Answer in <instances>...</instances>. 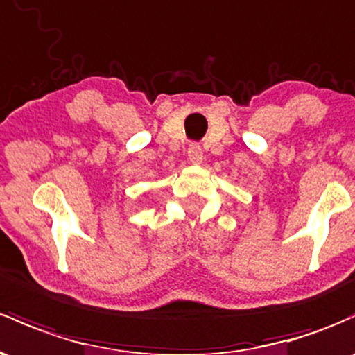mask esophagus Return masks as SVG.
Listing matches in <instances>:
<instances>
[{
  "instance_id": "34e87169",
  "label": "esophagus",
  "mask_w": 355,
  "mask_h": 355,
  "mask_svg": "<svg viewBox=\"0 0 355 355\" xmlns=\"http://www.w3.org/2000/svg\"><path fill=\"white\" fill-rule=\"evenodd\" d=\"M187 155H189V159L193 163V165H200V163H202L204 153H202V148H200L197 143L190 144Z\"/></svg>"
}]
</instances>
